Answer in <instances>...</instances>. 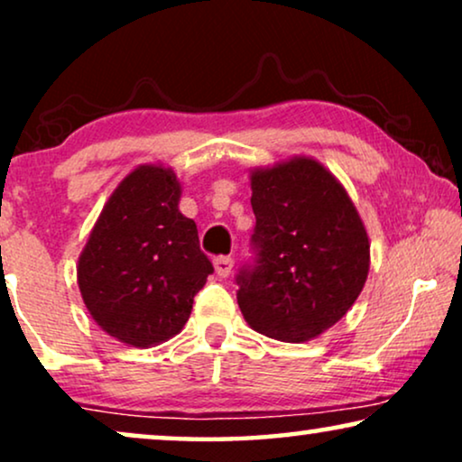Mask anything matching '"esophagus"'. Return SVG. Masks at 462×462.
<instances>
[{"mask_svg":"<svg viewBox=\"0 0 462 462\" xmlns=\"http://www.w3.org/2000/svg\"><path fill=\"white\" fill-rule=\"evenodd\" d=\"M214 269H217L218 277H229L233 271V258H229V256L214 258Z\"/></svg>","mask_w":462,"mask_h":462,"instance_id":"34e87169","label":"esophagus"}]
</instances>
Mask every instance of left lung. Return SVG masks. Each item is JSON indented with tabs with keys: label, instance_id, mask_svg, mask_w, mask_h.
I'll use <instances>...</instances> for the list:
<instances>
[{
	"label": "left lung",
	"instance_id": "8db88e82",
	"mask_svg": "<svg viewBox=\"0 0 462 462\" xmlns=\"http://www.w3.org/2000/svg\"><path fill=\"white\" fill-rule=\"evenodd\" d=\"M258 258L237 275L252 330L305 343L353 307L370 271V239L346 189L324 163L294 155L250 170Z\"/></svg>",
	"mask_w": 462,
	"mask_h": 462
}]
</instances>
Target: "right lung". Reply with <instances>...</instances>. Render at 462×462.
<instances>
[{"label": "right lung", "mask_w": 462, "mask_h": 462, "mask_svg": "<svg viewBox=\"0 0 462 462\" xmlns=\"http://www.w3.org/2000/svg\"><path fill=\"white\" fill-rule=\"evenodd\" d=\"M180 180L143 163L116 187L78 261L92 319L119 343L153 346L182 330L214 267L198 226L179 210Z\"/></svg>", "instance_id": "add662e5"}]
</instances>
